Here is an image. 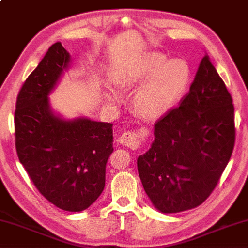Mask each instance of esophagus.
Wrapping results in <instances>:
<instances>
[{
  "instance_id": "obj_1",
  "label": "esophagus",
  "mask_w": 248,
  "mask_h": 248,
  "mask_svg": "<svg viewBox=\"0 0 248 248\" xmlns=\"http://www.w3.org/2000/svg\"><path fill=\"white\" fill-rule=\"evenodd\" d=\"M120 143L124 144V146L128 147L129 149H137L140 147V144L142 142L141 136L138 133L132 132V130H127V132L123 133L120 137Z\"/></svg>"
}]
</instances>
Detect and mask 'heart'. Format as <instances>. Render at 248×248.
<instances>
[{
	"label": "heart",
	"mask_w": 248,
	"mask_h": 248,
	"mask_svg": "<svg viewBox=\"0 0 248 248\" xmlns=\"http://www.w3.org/2000/svg\"><path fill=\"white\" fill-rule=\"evenodd\" d=\"M190 68L180 59L168 60L160 53H148L139 60L124 81L127 87L138 86L133 105L144 119H158L174 108L190 84Z\"/></svg>",
	"instance_id": "obj_1"
}]
</instances>
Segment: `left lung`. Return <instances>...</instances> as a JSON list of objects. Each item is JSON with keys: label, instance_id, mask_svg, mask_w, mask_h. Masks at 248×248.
I'll use <instances>...</instances> for the list:
<instances>
[{"label": "left lung", "instance_id": "1", "mask_svg": "<svg viewBox=\"0 0 248 248\" xmlns=\"http://www.w3.org/2000/svg\"><path fill=\"white\" fill-rule=\"evenodd\" d=\"M235 132L232 97L205 55L190 92L155 123L152 147L137 160L154 206L179 213L202 204L228 165Z\"/></svg>", "mask_w": 248, "mask_h": 248}]
</instances>
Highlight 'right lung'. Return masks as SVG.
Here are the masks:
<instances>
[{"instance_id":"1","label":"right lung","mask_w":248,"mask_h":248,"mask_svg":"<svg viewBox=\"0 0 248 248\" xmlns=\"http://www.w3.org/2000/svg\"><path fill=\"white\" fill-rule=\"evenodd\" d=\"M69 62V53L57 42L27 78L16 100L15 146L28 176L48 202L82 212L104 191L113 134L111 123L64 121L50 112L47 96Z\"/></svg>"}]
</instances>
